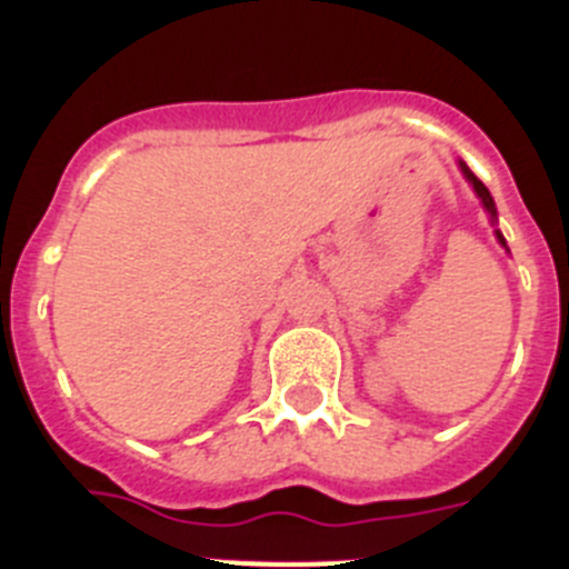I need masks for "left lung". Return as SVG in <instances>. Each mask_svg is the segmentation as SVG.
I'll return each instance as SVG.
<instances>
[{
	"label": "left lung",
	"mask_w": 569,
	"mask_h": 569,
	"mask_svg": "<svg viewBox=\"0 0 569 569\" xmlns=\"http://www.w3.org/2000/svg\"><path fill=\"white\" fill-rule=\"evenodd\" d=\"M459 168H461V173H465V179H467V182H470V188L476 190V196H479V199H481V204H485L487 216H490V224H492V228H496V239H499V244H501V248L507 250V241H505V236H501V230H499V210H496V202H492L490 190L485 188V182H481L479 176L472 173V170L467 168V164L461 162V159H459ZM507 253H510V250H507Z\"/></svg>",
	"instance_id": "8db88e82"
}]
</instances>
